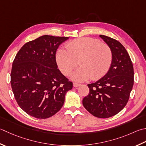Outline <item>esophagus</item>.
I'll use <instances>...</instances> for the list:
<instances>
[{"mask_svg":"<svg viewBox=\"0 0 146 146\" xmlns=\"http://www.w3.org/2000/svg\"><path fill=\"white\" fill-rule=\"evenodd\" d=\"M80 84H78V83H76V82H74L73 83V86L75 87H78V86H80Z\"/></svg>","mask_w":146,"mask_h":146,"instance_id":"esophagus-1","label":"esophagus"}]
</instances>
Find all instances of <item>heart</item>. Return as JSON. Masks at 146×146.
<instances>
[{
  "label": "heart",
  "instance_id": "1",
  "mask_svg": "<svg viewBox=\"0 0 146 146\" xmlns=\"http://www.w3.org/2000/svg\"><path fill=\"white\" fill-rule=\"evenodd\" d=\"M66 48L57 51L56 60L61 72L70 75L80 66L72 76L75 80L84 81L90 78L98 80L105 75L111 66L113 59L112 49L99 40L84 37L70 41Z\"/></svg>",
  "mask_w": 146,
  "mask_h": 146
}]
</instances>
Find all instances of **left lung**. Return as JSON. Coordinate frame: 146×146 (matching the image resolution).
<instances>
[{
  "instance_id": "obj_1",
  "label": "left lung",
  "mask_w": 146,
  "mask_h": 146,
  "mask_svg": "<svg viewBox=\"0 0 146 146\" xmlns=\"http://www.w3.org/2000/svg\"><path fill=\"white\" fill-rule=\"evenodd\" d=\"M100 37L112 49L113 62L102 78L87 85L89 94L82 102L93 116L107 118L120 112L126 106L133 85L134 71L129 54L121 43L105 35Z\"/></svg>"
}]
</instances>
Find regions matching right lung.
Returning a JSON list of instances; mask_svg holds the SVG:
<instances>
[{
  "mask_svg": "<svg viewBox=\"0 0 146 146\" xmlns=\"http://www.w3.org/2000/svg\"><path fill=\"white\" fill-rule=\"evenodd\" d=\"M68 37L43 35L23 46L14 58L11 84L14 98L25 113L36 118L53 116L62 107L73 82L58 68L56 53Z\"/></svg>",
  "mask_w": 146,
  "mask_h": 146,
  "instance_id": "add662e5",
  "label": "right lung"
}]
</instances>
